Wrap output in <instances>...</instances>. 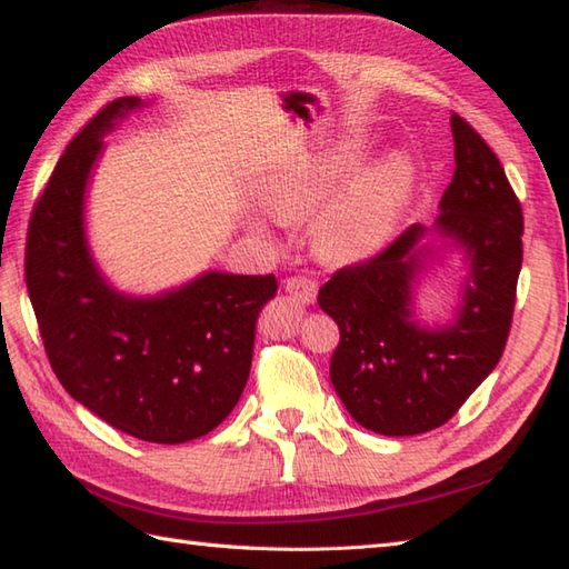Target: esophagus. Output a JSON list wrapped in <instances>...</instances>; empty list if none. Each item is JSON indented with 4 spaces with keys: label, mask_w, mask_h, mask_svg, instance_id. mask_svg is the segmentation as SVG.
<instances>
[{
    "label": "esophagus",
    "mask_w": 569,
    "mask_h": 569,
    "mask_svg": "<svg viewBox=\"0 0 569 569\" xmlns=\"http://www.w3.org/2000/svg\"><path fill=\"white\" fill-rule=\"evenodd\" d=\"M286 290L290 298H296L302 306H310L317 298V281L310 276H290L286 279Z\"/></svg>",
    "instance_id": "34e87169"
}]
</instances>
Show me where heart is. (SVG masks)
I'll list each match as a JSON object with an SVG mask.
<instances>
[{
	"label": "heart",
	"instance_id": "obj_1",
	"mask_svg": "<svg viewBox=\"0 0 569 569\" xmlns=\"http://www.w3.org/2000/svg\"><path fill=\"white\" fill-rule=\"evenodd\" d=\"M361 160V144L351 142L298 177L271 181L263 196L267 208L276 218L300 213L350 179ZM412 181V164L402 157H388L366 167L325 206L315 228L317 242L327 254L341 259L376 252L395 230Z\"/></svg>",
	"mask_w": 569,
	"mask_h": 569
}]
</instances>
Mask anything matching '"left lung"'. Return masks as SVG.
<instances>
[{"mask_svg": "<svg viewBox=\"0 0 569 569\" xmlns=\"http://www.w3.org/2000/svg\"><path fill=\"white\" fill-rule=\"evenodd\" d=\"M451 133L456 171L431 228L412 224L386 252L332 273L317 296L341 335L332 386L349 415L382 436L446 425L495 371L509 337L521 203L490 144L458 113ZM448 246L467 254L465 296L451 323L427 328L413 315V286Z\"/></svg>", "mask_w": 569, "mask_h": 569, "instance_id": "left-lung-1", "label": "left lung"}]
</instances>
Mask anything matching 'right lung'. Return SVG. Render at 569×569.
I'll return each mask as SVG.
<instances>
[{
    "label": "right lung",
    "instance_id": "1",
    "mask_svg": "<svg viewBox=\"0 0 569 569\" xmlns=\"http://www.w3.org/2000/svg\"><path fill=\"white\" fill-rule=\"evenodd\" d=\"M142 106L111 101L68 144L29 222L26 288L52 371L77 402L140 441L183 443L240 400L257 317L279 283L206 271L140 298L103 279L84 230L87 183L103 136Z\"/></svg>",
    "mask_w": 569,
    "mask_h": 569
}]
</instances>
